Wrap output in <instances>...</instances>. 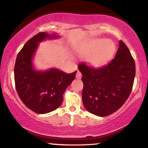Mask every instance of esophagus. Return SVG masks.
Here are the masks:
<instances>
[{"label": "esophagus", "mask_w": 148, "mask_h": 148, "mask_svg": "<svg viewBox=\"0 0 148 148\" xmlns=\"http://www.w3.org/2000/svg\"><path fill=\"white\" fill-rule=\"evenodd\" d=\"M81 76H82V74H81V73L79 72V71H77V72H76V78L78 79H80L81 78Z\"/></svg>", "instance_id": "34e87169"}]
</instances>
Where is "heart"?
<instances>
[{"label":"heart","mask_w":148,"mask_h":148,"mask_svg":"<svg viewBox=\"0 0 148 148\" xmlns=\"http://www.w3.org/2000/svg\"><path fill=\"white\" fill-rule=\"evenodd\" d=\"M114 43L110 40L97 39L79 49V54L86 56V61L93 67H101L108 62L115 52Z\"/></svg>","instance_id":"1"}]
</instances>
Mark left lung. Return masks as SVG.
<instances>
[{"mask_svg": "<svg viewBox=\"0 0 148 148\" xmlns=\"http://www.w3.org/2000/svg\"><path fill=\"white\" fill-rule=\"evenodd\" d=\"M82 74V101L86 109L100 117L118 111L130 96L136 74V64L128 47L119 42L115 56L106 65L92 68L78 66Z\"/></svg>", "mask_w": 148, "mask_h": 148, "instance_id": "1", "label": "left lung"}]
</instances>
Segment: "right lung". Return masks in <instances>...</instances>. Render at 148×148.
<instances>
[{"instance_id": "right-lung-1", "label": "right lung", "mask_w": 148, "mask_h": 148, "mask_svg": "<svg viewBox=\"0 0 148 148\" xmlns=\"http://www.w3.org/2000/svg\"><path fill=\"white\" fill-rule=\"evenodd\" d=\"M58 37L45 32L37 34L25 44L15 62L14 81L18 96L28 108L40 114L51 112L60 106L64 91L76 74V71L67 74L56 68L45 71L34 68L33 59L39 43Z\"/></svg>"}]
</instances>
